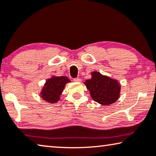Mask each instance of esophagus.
<instances>
[{
  "mask_svg": "<svg viewBox=\"0 0 156 156\" xmlns=\"http://www.w3.org/2000/svg\"><path fill=\"white\" fill-rule=\"evenodd\" d=\"M73 80L74 81V82H76V83H80V82H81V80H80V78H73Z\"/></svg>",
  "mask_w": 156,
  "mask_h": 156,
  "instance_id": "esophagus-1",
  "label": "esophagus"
}]
</instances>
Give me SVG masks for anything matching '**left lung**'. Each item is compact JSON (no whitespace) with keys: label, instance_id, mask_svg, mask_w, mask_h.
Masks as SVG:
<instances>
[{"label":"left lung","instance_id":"left-lung-1","mask_svg":"<svg viewBox=\"0 0 156 156\" xmlns=\"http://www.w3.org/2000/svg\"><path fill=\"white\" fill-rule=\"evenodd\" d=\"M91 75V79H88L84 84L90 91L94 101L103 105H108L119 99L121 85L117 80L103 76L97 71H94Z\"/></svg>","mask_w":156,"mask_h":156}]
</instances>
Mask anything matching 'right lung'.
I'll return each mask as SVG.
<instances>
[{
	"mask_svg": "<svg viewBox=\"0 0 156 156\" xmlns=\"http://www.w3.org/2000/svg\"><path fill=\"white\" fill-rule=\"evenodd\" d=\"M70 82L71 80L66 76H52L46 81L40 96L48 103H57L60 100L66 84Z\"/></svg>",
	"mask_w": 156,
	"mask_h": 156,
	"instance_id": "add662e5",
	"label": "right lung"
}]
</instances>
